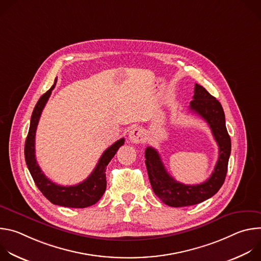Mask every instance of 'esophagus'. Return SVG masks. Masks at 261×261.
Instances as JSON below:
<instances>
[{"label": "esophagus", "instance_id": "esophagus-1", "mask_svg": "<svg viewBox=\"0 0 261 261\" xmlns=\"http://www.w3.org/2000/svg\"><path fill=\"white\" fill-rule=\"evenodd\" d=\"M129 139L133 143H140L144 139V132L140 128H133L129 132Z\"/></svg>", "mask_w": 261, "mask_h": 261}]
</instances>
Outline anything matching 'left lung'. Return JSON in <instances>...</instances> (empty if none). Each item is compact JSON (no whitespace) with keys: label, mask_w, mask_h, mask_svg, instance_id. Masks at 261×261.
<instances>
[{"label":"left lung","mask_w":261,"mask_h":261,"mask_svg":"<svg viewBox=\"0 0 261 261\" xmlns=\"http://www.w3.org/2000/svg\"><path fill=\"white\" fill-rule=\"evenodd\" d=\"M189 109L208 124L219 146L217 164L205 181L198 185H185L176 181L166 171L157 150L151 146L145 148V165L152 189L160 200L173 207L197 204L214 196L225 180L231 152V141L222 105L198 84H195L194 96Z\"/></svg>","instance_id":"left-lung-1"}]
</instances>
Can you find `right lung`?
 Wrapping results in <instances>:
<instances>
[{"label":"right lung","mask_w":261,"mask_h":261,"mask_svg":"<svg viewBox=\"0 0 261 261\" xmlns=\"http://www.w3.org/2000/svg\"><path fill=\"white\" fill-rule=\"evenodd\" d=\"M56 83L57 79L54 86L40 97L33 110L30 129L24 144L25 163L36 186L51 203L66 207H88L99 201L104 194L106 189V166L114 158L120 146L124 144L125 139H119L107 148L99 159L93 172L84 181L74 186H61L47 178L36 161L35 135L42 110L56 86Z\"/></svg>","instance_id":"right-lung-1"}]
</instances>
